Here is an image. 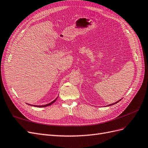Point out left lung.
<instances>
[{
    "mask_svg": "<svg viewBox=\"0 0 148 148\" xmlns=\"http://www.w3.org/2000/svg\"><path fill=\"white\" fill-rule=\"evenodd\" d=\"M121 100V99H120ZM120 100H119V101H118L117 102H115V103H113V104H109V105H108V106H112V105H114V104H117V102H119Z\"/></svg>",
    "mask_w": 148,
    "mask_h": 148,
    "instance_id": "8db88e82",
    "label": "left lung"
}]
</instances>
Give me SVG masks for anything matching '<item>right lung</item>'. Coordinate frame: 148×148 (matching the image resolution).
Segmentation results:
<instances>
[{
	"label": "right lung",
	"instance_id": "right-lung-1",
	"mask_svg": "<svg viewBox=\"0 0 148 148\" xmlns=\"http://www.w3.org/2000/svg\"><path fill=\"white\" fill-rule=\"evenodd\" d=\"M57 98H58V97L56 98V99H55V100H53L52 102H50V103H49V104H46V105H42V106H36V105H31V104H28V105H30V106H35V107H47V106H51V104H52L53 102H56V100L57 99Z\"/></svg>",
	"mask_w": 148,
	"mask_h": 148
}]
</instances>
